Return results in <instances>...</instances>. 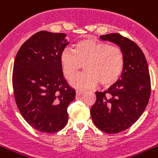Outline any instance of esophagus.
Here are the masks:
<instances>
[{
	"mask_svg": "<svg viewBox=\"0 0 158 158\" xmlns=\"http://www.w3.org/2000/svg\"><path fill=\"white\" fill-rule=\"evenodd\" d=\"M83 93H84V91H79V90L76 91V95H77V96H79V95H83Z\"/></svg>",
	"mask_w": 158,
	"mask_h": 158,
	"instance_id": "1",
	"label": "esophagus"
}]
</instances>
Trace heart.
Listing matches in <instances>:
<instances>
[{
    "instance_id": "heart-1",
    "label": "heart",
    "mask_w": 158,
    "mask_h": 158,
    "mask_svg": "<svg viewBox=\"0 0 158 158\" xmlns=\"http://www.w3.org/2000/svg\"><path fill=\"white\" fill-rule=\"evenodd\" d=\"M59 62L67 80H71L84 66L85 72L73 77L71 83L77 89H85L98 83L103 87L116 83L124 71V55L119 46L87 38L77 42L73 51L64 49Z\"/></svg>"
}]
</instances>
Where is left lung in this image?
<instances>
[{"instance_id":"8db88e82","label":"left lung","mask_w":158,"mask_h":158,"mask_svg":"<svg viewBox=\"0 0 158 158\" xmlns=\"http://www.w3.org/2000/svg\"><path fill=\"white\" fill-rule=\"evenodd\" d=\"M120 46L124 55L121 78L105 91H96L91 109L95 126L102 132L115 134L128 129L142 115L151 94L149 67L144 53L129 38L120 34L99 37Z\"/></svg>"}]
</instances>
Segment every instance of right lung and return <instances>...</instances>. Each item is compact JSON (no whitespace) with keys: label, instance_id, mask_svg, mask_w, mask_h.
Masks as SVG:
<instances>
[{"label":"right lung","instance_id":"obj_1","mask_svg":"<svg viewBox=\"0 0 158 158\" xmlns=\"http://www.w3.org/2000/svg\"><path fill=\"white\" fill-rule=\"evenodd\" d=\"M64 33L39 31L24 42L13 69L15 101L28 124L39 132L60 131L75 91L63 77L59 57L68 45Z\"/></svg>","mask_w":158,"mask_h":158}]
</instances>
